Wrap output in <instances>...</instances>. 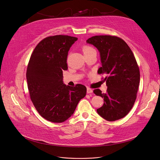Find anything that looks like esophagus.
I'll list each match as a JSON object with an SVG mask.
<instances>
[{
	"label": "esophagus",
	"mask_w": 160,
	"mask_h": 160,
	"mask_svg": "<svg viewBox=\"0 0 160 160\" xmlns=\"http://www.w3.org/2000/svg\"><path fill=\"white\" fill-rule=\"evenodd\" d=\"M92 92H93V90L91 89L90 88H89V87L87 88V94H90V93H92Z\"/></svg>",
	"instance_id": "obj_1"
}]
</instances>
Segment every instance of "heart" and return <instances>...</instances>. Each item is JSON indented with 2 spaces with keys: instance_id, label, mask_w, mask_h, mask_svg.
I'll return each mask as SVG.
<instances>
[{
  "instance_id": "b5f03b06",
  "label": "heart",
  "mask_w": 160,
  "mask_h": 160,
  "mask_svg": "<svg viewBox=\"0 0 160 160\" xmlns=\"http://www.w3.org/2000/svg\"><path fill=\"white\" fill-rule=\"evenodd\" d=\"M82 51H83V52L84 54L89 53L90 52H92V51H96L93 48L88 46V45H84L82 48Z\"/></svg>"
}]
</instances>
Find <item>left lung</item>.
<instances>
[{
    "label": "left lung",
    "mask_w": 160,
    "mask_h": 160,
    "mask_svg": "<svg viewBox=\"0 0 160 160\" xmlns=\"http://www.w3.org/2000/svg\"><path fill=\"white\" fill-rule=\"evenodd\" d=\"M87 43L99 50L102 66L98 73L106 75V93L94 90L96 95L104 98L97 112L109 122L121 119L132 108L139 86L140 71L135 56L127 43L117 36L96 35Z\"/></svg>",
    "instance_id": "1"
}]
</instances>
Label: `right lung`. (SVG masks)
<instances>
[{
    "instance_id": "1",
    "label": "right lung",
    "mask_w": 160,
    "mask_h": 160,
    "mask_svg": "<svg viewBox=\"0 0 160 160\" xmlns=\"http://www.w3.org/2000/svg\"><path fill=\"white\" fill-rule=\"evenodd\" d=\"M77 37L49 36L41 40L33 50L27 70L30 99L45 120L61 123L69 118L80 100L86 95L82 84L75 87L62 82V71L67 70V56Z\"/></svg>"
}]
</instances>
